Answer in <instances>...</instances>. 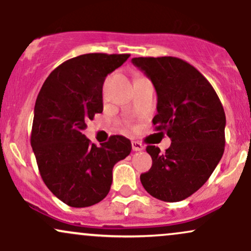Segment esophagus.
<instances>
[{
	"label": "esophagus",
	"mask_w": 251,
	"mask_h": 251,
	"mask_svg": "<svg viewBox=\"0 0 251 251\" xmlns=\"http://www.w3.org/2000/svg\"><path fill=\"white\" fill-rule=\"evenodd\" d=\"M132 149H133V151H143L144 145L139 142H132Z\"/></svg>",
	"instance_id": "obj_1"
}]
</instances>
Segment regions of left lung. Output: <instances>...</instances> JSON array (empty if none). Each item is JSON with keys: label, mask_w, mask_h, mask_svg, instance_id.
<instances>
[{"label": "left lung", "mask_w": 251, "mask_h": 251, "mask_svg": "<svg viewBox=\"0 0 251 251\" xmlns=\"http://www.w3.org/2000/svg\"><path fill=\"white\" fill-rule=\"evenodd\" d=\"M157 92L153 125L171 138L164 153L149 145L152 168L140 176L157 200L179 201L204 185L220 163L226 145V113L210 82L184 60L174 56L133 57Z\"/></svg>", "instance_id": "8db88e82"}]
</instances>
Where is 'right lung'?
I'll return each instance as SVG.
<instances>
[{
	"label": "right lung",
	"mask_w": 251,
	"mask_h": 251,
	"mask_svg": "<svg viewBox=\"0 0 251 251\" xmlns=\"http://www.w3.org/2000/svg\"><path fill=\"white\" fill-rule=\"evenodd\" d=\"M129 54H83L67 60L43 82L34 107L30 144L47 188L67 205L99 203L112 185V170L131 153L127 138L113 135L100 148L83 134L86 123L101 113L107 74Z\"/></svg>",
	"instance_id": "obj_1"
}]
</instances>
